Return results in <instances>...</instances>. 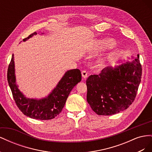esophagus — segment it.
<instances>
[{"instance_id": "34e87169", "label": "esophagus", "mask_w": 152, "mask_h": 152, "mask_svg": "<svg viewBox=\"0 0 152 152\" xmlns=\"http://www.w3.org/2000/svg\"><path fill=\"white\" fill-rule=\"evenodd\" d=\"M82 77L84 78V79H86L87 77V72L86 70H83L82 72Z\"/></svg>"}]
</instances>
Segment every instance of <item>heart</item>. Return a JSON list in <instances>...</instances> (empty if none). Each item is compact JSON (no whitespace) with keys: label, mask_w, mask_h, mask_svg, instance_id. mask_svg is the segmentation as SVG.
Listing matches in <instances>:
<instances>
[{"label":"heart","mask_w":152,"mask_h":152,"mask_svg":"<svg viewBox=\"0 0 152 152\" xmlns=\"http://www.w3.org/2000/svg\"><path fill=\"white\" fill-rule=\"evenodd\" d=\"M116 42L113 39H105L98 40L91 49V52L97 53L100 50L111 49L115 45Z\"/></svg>","instance_id":"1"}]
</instances>
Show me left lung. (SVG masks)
<instances>
[{
	"label": "left lung",
	"instance_id": "1",
	"mask_svg": "<svg viewBox=\"0 0 152 152\" xmlns=\"http://www.w3.org/2000/svg\"><path fill=\"white\" fill-rule=\"evenodd\" d=\"M141 75L139 54L131 62L104 68L99 75L87 78V102L99 115H111L125 110L134 102Z\"/></svg>",
	"mask_w": 152,
	"mask_h": 152
}]
</instances>
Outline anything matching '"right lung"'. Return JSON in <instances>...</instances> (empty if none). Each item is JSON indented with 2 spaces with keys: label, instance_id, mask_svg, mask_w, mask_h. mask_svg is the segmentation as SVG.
<instances>
[{
  "label": "right lung",
  "instance_id": "1",
  "mask_svg": "<svg viewBox=\"0 0 152 152\" xmlns=\"http://www.w3.org/2000/svg\"><path fill=\"white\" fill-rule=\"evenodd\" d=\"M37 34V32H34L23 40L26 41ZM81 72L79 69L68 70L48 96L42 99H31L26 98L18 89L16 82L14 54L7 70L9 86L18 107L27 117L38 120H50L59 115L71 91L81 81Z\"/></svg>",
  "mask_w": 152,
  "mask_h": 152
}]
</instances>
